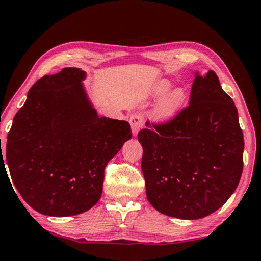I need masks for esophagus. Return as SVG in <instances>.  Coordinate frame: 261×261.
<instances>
[{
	"instance_id": "esophagus-1",
	"label": "esophagus",
	"mask_w": 261,
	"mask_h": 261,
	"mask_svg": "<svg viewBox=\"0 0 261 261\" xmlns=\"http://www.w3.org/2000/svg\"><path fill=\"white\" fill-rule=\"evenodd\" d=\"M129 122H130V124H131L132 135H134L135 137H136V136L138 135L139 130L142 129V126H143V117H142V115L134 114V115H132L131 117H130Z\"/></svg>"
}]
</instances>
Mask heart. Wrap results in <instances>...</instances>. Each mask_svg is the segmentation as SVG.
<instances>
[{"label": "heart", "instance_id": "heart-1", "mask_svg": "<svg viewBox=\"0 0 261 261\" xmlns=\"http://www.w3.org/2000/svg\"><path fill=\"white\" fill-rule=\"evenodd\" d=\"M172 84L168 80H160L154 86L153 95L155 97L163 96L164 94L172 88ZM187 102V93L184 88H174L165 95L159 102L154 111V117L158 122H169L180 113Z\"/></svg>", "mask_w": 261, "mask_h": 261}]
</instances>
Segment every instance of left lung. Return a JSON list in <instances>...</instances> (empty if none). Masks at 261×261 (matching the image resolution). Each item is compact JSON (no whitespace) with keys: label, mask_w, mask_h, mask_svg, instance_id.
<instances>
[{"label":"left lung","mask_w":261,"mask_h":261,"mask_svg":"<svg viewBox=\"0 0 261 261\" xmlns=\"http://www.w3.org/2000/svg\"><path fill=\"white\" fill-rule=\"evenodd\" d=\"M139 131L146 196L159 213L198 220L237 188L244 138L238 111L214 71L195 73L189 106L172 121Z\"/></svg>","instance_id":"8db88e82"}]
</instances>
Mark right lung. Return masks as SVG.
I'll return each instance as SVG.
<instances>
[{"label": "right lung", "mask_w": 261, "mask_h": 261, "mask_svg": "<svg viewBox=\"0 0 261 261\" xmlns=\"http://www.w3.org/2000/svg\"><path fill=\"white\" fill-rule=\"evenodd\" d=\"M86 76L67 67L39 79L8 134L4 153L12 182L31 208L47 216H74L96 204L107 164L132 137L126 121L97 115L82 84Z\"/></svg>", "instance_id": "right-lung-1"}]
</instances>
